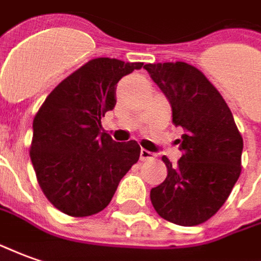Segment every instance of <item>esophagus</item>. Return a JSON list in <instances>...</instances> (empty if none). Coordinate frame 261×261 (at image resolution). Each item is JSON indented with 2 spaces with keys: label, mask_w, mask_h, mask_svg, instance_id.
Wrapping results in <instances>:
<instances>
[{
  "label": "esophagus",
  "mask_w": 261,
  "mask_h": 261,
  "mask_svg": "<svg viewBox=\"0 0 261 261\" xmlns=\"http://www.w3.org/2000/svg\"><path fill=\"white\" fill-rule=\"evenodd\" d=\"M154 158H155L154 152H151L148 149H141V152H140V160L141 161H148V160H154Z\"/></svg>",
  "instance_id": "34e87169"
}]
</instances>
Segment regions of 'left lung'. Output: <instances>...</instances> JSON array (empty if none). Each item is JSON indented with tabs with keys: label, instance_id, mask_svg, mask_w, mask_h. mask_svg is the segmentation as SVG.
Wrapping results in <instances>:
<instances>
[{
	"label": "left lung",
	"instance_id": "obj_1",
	"mask_svg": "<svg viewBox=\"0 0 261 261\" xmlns=\"http://www.w3.org/2000/svg\"><path fill=\"white\" fill-rule=\"evenodd\" d=\"M144 69L172 109V123L185 130L182 156L149 192L156 213L168 222L196 226L211 219L232 192L242 171L243 138L218 89L185 62L148 63Z\"/></svg>",
	"mask_w": 261,
	"mask_h": 261
}]
</instances>
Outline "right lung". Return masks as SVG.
<instances>
[{
	"label": "right lung",
	"mask_w": 261,
	"mask_h": 261,
	"mask_svg": "<svg viewBox=\"0 0 261 261\" xmlns=\"http://www.w3.org/2000/svg\"><path fill=\"white\" fill-rule=\"evenodd\" d=\"M141 67L92 59L62 80L36 113L29 155L42 192L61 212L85 218L103 211L138 161V143H116L101 133V117L116 106L118 80Z\"/></svg>",
	"instance_id": "right-lung-1"
}]
</instances>
